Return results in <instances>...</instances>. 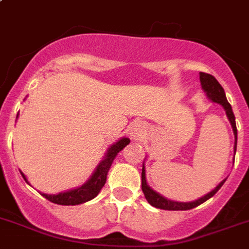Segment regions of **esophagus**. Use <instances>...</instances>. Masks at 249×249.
I'll return each instance as SVG.
<instances>
[{"label":"esophagus","mask_w":249,"mask_h":249,"mask_svg":"<svg viewBox=\"0 0 249 249\" xmlns=\"http://www.w3.org/2000/svg\"><path fill=\"white\" fill-rule=\"evenodd\" d=\"M129 135L133 140H142L146 135V126L142 122H135L129 128Z\"/></svg>","instance_id":"esophagus-1"}]
</instances>
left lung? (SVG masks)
<instances>
[{"label":"left lung","mask_w":249,"mask_h":249,"mask_svg":"<svg viewBox=\"0 0 249 249\" xmlns=\"http://www.w3.org/2000/svg\"><path fill=\"white\" fill-rule=\"evenodd\" d=\"M200 81H201V88L205 92H206L207 99H210L213 103H217L220 104L224 108L225 113H227V117L229 122L231 124V128H233L234 133V155H235V151H237V124H235V117H234L233 109H231V106L228 102L227 96H225V92H224L223 86L219 84L215 77L213 75H209V73L200 72ZM225 179H223L220 183L217 184L215 188H213L211 192L206 194L205 196L200 197L198 200L191 201V202H179V201L169 200L164 197L163 195H160L159 192L154 191L151 187L147 184L146 180V169H145V163L142 164V172H141V187H142V192L146 197L147 202L154 207H158V209H163V210H191L194 207H197L198 205L203 203L205 201H207L209 198L216 194L217 191L220 190L221 186L225 183Z\"/></svg>","instance_id":"obj_1"}]
</instances>
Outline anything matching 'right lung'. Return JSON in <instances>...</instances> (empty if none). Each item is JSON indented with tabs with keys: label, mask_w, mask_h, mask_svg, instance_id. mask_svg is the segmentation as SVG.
<instances>
[{
	"label": "right lung",
	"mask_w": 249,
	"mask_h": 249,
	"mask_svg": "<svg viewBox=\"0 0 249 249\" xmlns=\"http://www.w3.org/2000/svg\"><path fill=\"white\" fill-rule=\"evenodd\" d=\"M128 143L129 139L122 137L117 142L110 145L108 147V150H107V153L104 155V158H103V160L96 165L95 170L92 172L89 179L86 180L84 184H81V186L76 187V188H71V190L65 191V192H59V194L55 195L43 194V192H40V195L43 197H46L47 200H49L51 202L57 203V205H66V206H70V205H72V206L73 205H80V203L88 202V201L92 200L94 197L98 196V194L100 192L103 186L106 184L107 176H108V172H109L113 160L116 159L118 153H120L121 150H123V147H126ZM20 173L24 177V179L28 182L25 174L22 173V172H20Z\"/></svg>",
	"instance_id": "right-lung-1"
}]
</instances>
